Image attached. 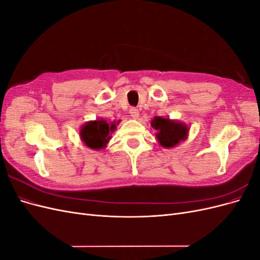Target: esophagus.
Segmentation results:
<instances>
[{
  "instance_id": "esophagus-1",
  "label": "esophagus",
  "mask_w": 260,
  "mask_h": 260,
  "mask_svg": "<svg viewBox=\"0 0 260 260\" xmlns=\"http://www.w3.org/2000/svg\"><path fill=\"white\" fill-rule=\"evenodd\" d=\"M130 116L133 118V119H138L139 116H140V113H139V111H138V108L131 107V108H130Z\"/></svg>"
}]
</instances>
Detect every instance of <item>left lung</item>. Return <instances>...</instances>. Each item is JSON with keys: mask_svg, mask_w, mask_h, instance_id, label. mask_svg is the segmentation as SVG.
<instances>
[{"mask_svg": "<svg viewBox=\"0 0 260 260\" xmlns=\"http://www.w3.org/2000/svg\"><path fill=\"white\" fill-rule=\"evenodd\" d=\"M151 124L157 130L156 139L162 147H174L187 138L188 128L185 123L171 120L169 118L154 117Z\"/></svg>", "mask_w": 260, "mask_h": 260, "instance_id": "1", "label": "left lung"}]
</instances>
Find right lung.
I'll return each mask as SVG.
<instances>
[{"label": "right lung", "mask_w": 260, "mask_h": 260, "mask_svg": "<svg viewBox=\"0 0 260 260\" xmlns=\"http://www.w3.org/2000/svg\"><path fill=\"white\" fill-rule=\"evenodd\" d=\"M118 122L108 123L104 119L86 122L80 129V138L83 143L92 149L105 148L109 139L112 138L111 133L115 131Z\"/></svg>", "instance_id": "1"}]
</instances>
